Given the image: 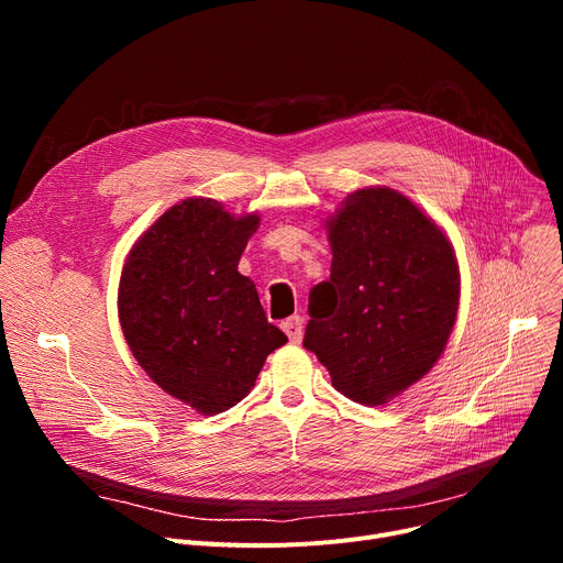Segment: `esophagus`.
Masks as SVG:
<instances>
[{"mask_svg":"<svg viewBox=\"0 0 563 563\" xmlns=\"http://www.w3.org/2000/svg\"><path fill=\"white\" fill-rule=\"evenodd\" d=\"M280 329L285 331V335L289 338L291 344H299L301 338H303V319H301L299 314L287 317V319L280 323Z\"/></svg>","mask_w":563,"mask_h":563,"instance_id":"34e87169","label":"esophagus"}]
</instances>
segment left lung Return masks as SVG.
I'll list each match as a JSON object with an SVG mask.
<instances>
[{
  "instance_id": "left-lung-1",
  "label": "left lung",
  "mask_w": 563,
  "mask_h": 563,
  "mask_svg": "<svg viewBox=\"0 0 563 563\" xmlns=\"http://www.w3.org/2000/svg\"><path fill=\"white\" fill-rule=\"evenodd\" d=\"M327 228L331 278L310 291L303 346L344 397L388 404L435 365L452 335L461 294L454 249L390 187L349 194Z\"/></svg>"
}]
</instances>
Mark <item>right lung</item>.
<instances>
[{
    "label": "right lung",
    "mask_w": 563,
    "mask_h": 563,
    "mask_svg": "<svg viewBox=\"0 0 563 563\" xmlns=\"http://www.w3.org/2000/svg\"><path fill=\"white\" fill-rule=\"evenodd\" d=\"M260 225L212 198L173 205L132 246L118 317L136 363L202 416L240 404L287 335L266 321L236 264Z\"/></svg>",
    "instance_id": "1"
}]
</instances>
